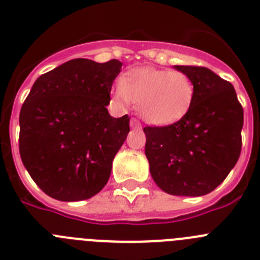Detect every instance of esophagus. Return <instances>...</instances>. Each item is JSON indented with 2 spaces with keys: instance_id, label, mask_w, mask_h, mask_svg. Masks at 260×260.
<instances>
[{
  "instance_id": "obj_1",
  "label": "esophagus",
  "mask_w": 260,
  "mask_h": 260,
  "mask_svg": "<svg viewBox=\"0 0 260 260\" xmlns=\"http://www.w3.org/2000/svg\"><path fill=\"white\" fill-rule=\"evenodd\" d=\"M130 126H132L133 128H141V122H139L137 118L133 117V118L130 119Z\"/></svg>"
}]
</instances>
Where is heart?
Wrapping results in <instances>:
<instances>
[{"mask_svg":"<svg viewBox=\"0 0 260 260\" xmlns=\"http://www.w3.org/2000/svg\"><path fill=\"white\" fill-rule=\"evenodd\" d=\"M194 82L178 70L135 68L126 71L113 89L121 107L137 103L146 122L155 126L176 123L187 114L194 100Z\"/></svg>","mask_w":260,"mask_h":260,"instance_id":"heart-1","label":"heart"}]
</instances>
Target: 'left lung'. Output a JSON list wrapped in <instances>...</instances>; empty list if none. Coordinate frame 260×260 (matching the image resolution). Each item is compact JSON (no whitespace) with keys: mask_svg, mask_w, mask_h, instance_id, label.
<instances>
[{"mask_svg":"<svg viewBox=\"0 0 260 260\" xmlns=\"http://www.w3.org/2000/svg\"><path fill=\"white\" fill-rule=\"evenodd\" d=\"M194 82L189 112L176 123L146 126V152L156 185L172 195L215 190L238 161L243 109L228 80L202 66H176Z\"/></svg>","mask_w":260,"mask_h":260,"instance_id":"8db88e82","label":"left lung"}]
</instances>
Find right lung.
<instances>
[{
    "label": "right lung",
    "mask_w": 260,
    "mask_h": 260,
    "mask_svg": "<svg viewBox=\"0 0 260 260\" xmlns=\"http://www.w3.org/2000/svg\"><path fill=\"white\" fill-rule=\"evenodd\" d=\"M118 59L77 58L36 79L19 114V153L36 185L57 201L77 202L107 185L130 117L108 113Z\"/></svg>",
    "instance_id": "add662e5"
}]
</instances>
